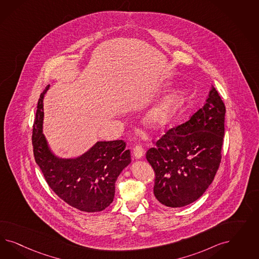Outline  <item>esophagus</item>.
Segmentation results:
<instances>
[{
  "mask_svg": "<svg viewBox=\"0 0 259 259\" xmlns=\"http://www.w3.org/2000/svg\"><path fill=\"white\" fill-rule=\"evenodd\" d=\"M134 156L137 157V158H141L143 156V148L141 146V144H137L135 147H134Z\"/></svg>",
  "mask_w": 259,
  "mask_h": 259,
  "instance_id": "obj_1",
  "label": "esophagus"
}]
</instances>
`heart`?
<instances>
[{"label":"heart","instance_id":"1","mask_svg":"<svg viewBox=\"0 0 259 259\" xmlns=\"http://www.w3.org/2000/svg\"><path fill=\"white\" fill-rule=\"evenodd\" d=\"M184 93L182 91L174 92L166 96L155 107L150 110L147 119L153 125L162 126L172 119L174 115L181 106Z\"/></svg>","mask_w":259,"mask_h":259}]
</instances>
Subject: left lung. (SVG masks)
Instances as JSON below:
<instances>
[{
	"label": "left lung",
	"instance_id": "left-lung-1",
	"mask_svg": "<svg viewBox=\"0 0 259 259\" xmlns=\"http://www.w3.org/2000/svg\"><path fill=\"white\" fill-rule=\"evenodd\" d=\"M226 108L212 87L201 108L187 121L169 128L146 158L155 171L154 195L171 208L183 207L203 195L221 161Z\"/></svg>",
	"mask_w": 259,
	"mask_h": 259
}]
</instances>
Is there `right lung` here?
Returning <instances> with one entry per match:
<instances>
[{
	"mask_svg": "<svg viewBox=\"0 0 259 259\" xmlns=\"http://www.w3.org/2000/svg\"><path fill=\"white\" fill-rule=\"evenodd\" d=\"M39 96L33 124L32 145L36 163L49 187L64 202L83 212H100L112 203L118 175L131 162L130 150L122 140L99 141L74 159L54 156L42 134V100Z\"/></svg>",
	"mask_w": 259,
	"mask_h": 259,
	"instance_id": "add662e5",
	"label": "right lung"
}]
</instances>
